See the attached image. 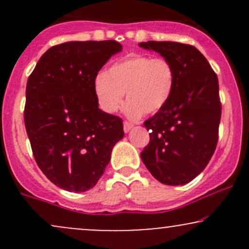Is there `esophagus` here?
Instances as JSON below:
<instances>
[{"label": "esophagus", "instance_id": "obj_1", "mask_svg": "<svg viewBox=\"0 0 249 249\" xmlns=\"http://www.w3.org/2000/svg\"><path fill=\"white\" fill-rule=\"evenodd\" d=\"M133 123H131V122H124V131L125 132H128V131L131 130V128L133 127Z\"/></svg>", "mask_w": 249, "mask_h": 249}]
</instances>
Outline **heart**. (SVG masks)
<instances>
[{
    "label": "heart",
    "mask_w": 249,
    "mask_h": 249,
    "mask_svg": "<svg viewBox=\"0 0 249 249\" xmlns=\"http://www.w3.org/2000/svg\"><path fill=\"white\" fill-rule=\"evenodd\" d=\"M176 72L168 59L150 55H132L115 63L95 79L99 107L107 113L118 110L126 92V115L138 118L165 107L174 88Z\"/></svg>",
    "instance_id": "1"
}]
</instances>
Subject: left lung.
<instances>
[{
  "label": "left lung",
  "mask_w": 249,
  "mask_h": 249,
  "mask_svg": "<svg viewBox=\"0 0 249 249\" xmlns=\"http://www.w3.org/2000/svg\"><path fill=\"white\" fill-rule=\"evenodd\" d=\"M139 45L160 53L172 63L176 72L168 102L144 122L150 130V142L142 151V160L161 184L185 185L207 166L218 144L221 118L218 77L193 45L156 41Z\"/></svg>",
  "instance_id": "obj_1"
}]
</instances>
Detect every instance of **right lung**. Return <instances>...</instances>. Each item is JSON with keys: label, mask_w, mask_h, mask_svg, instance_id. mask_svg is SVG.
Wrapping results in <instances>:
<instances>
[{"label": "right lung", "mask_w": 249, "mask_h": 249, "mask_svg": "<svg viewBox=\"0 0 249 249\" xmlns=\"http://www.w3.org/2000/svg\"><path fill=\"white\" fill-rule=\"evenodd\" d=\"M121 50L116 41L53 45L28 78L24 124L34 158L63 190L95 186L124 137L122 118L98 107L93 89L98 71Z\"/></svg>", "instance_id": "add662e5"}]
</instances>
